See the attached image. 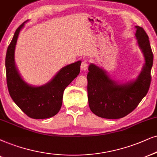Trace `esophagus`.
<instances>
[{
	"label": "esophagus",
	"mask_w": 157,
	"mask_h": 157,
	"mask_svg": "<svg viewBox=\"0 0 157 157\" xmlns=\"http://www.w3.org/2000/svg\"><path fill=\"white\" fill-rule=\"evenodd\" d=\"M81 69H82V71H86L87 69H88V61L86 60H83L82 61V64H81Z\"/></svg>",
	"instance_id": "34e87169"
}]
</instances>
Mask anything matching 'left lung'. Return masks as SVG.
Listing matches in <instances>:
<instances>
[{
  "label": "left lung",
  "mask_w": 157,
  "mask_h": 157,
  "mask_svg": "<svg viewBox=\"0 0 157 157\" xmlns=\"http://www.w3.org/2000/svg\"><path fill=\"white\" fill-rule=\"evenodd\" d=\"M137 45L144 57L141 72L125 82L112 79L106 70L91 63L88 67V98L91 112L105 119H120L136 108L147 94L151 84L153 53L149 40L142 27L136 26Z\"/></svg>",
  "instance_id": "obj_1"
}]
</instances>
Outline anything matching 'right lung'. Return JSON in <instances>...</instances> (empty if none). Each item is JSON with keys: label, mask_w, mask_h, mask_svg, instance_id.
<instances>
[{"label": "right lung", "mask_w": 157, "mask_h": 157, "mask_svg": "<svg viewBox=\"0 0 157 157\" xmlns=\"http://www.w3.org/2000/svg\"><path fill=\"white\" fill-rule=\"evenodd\" d=\"M27 21L18 27L7 49L5 64L8 89L15 104L29 117L50 118L60 110L65 88L80 74L81 61L62 67L43 85L35 86L26 82L15 64L14 53L19 33Z\"/></svg>", "instance_id": "1"}]
</instances>
